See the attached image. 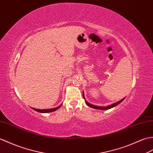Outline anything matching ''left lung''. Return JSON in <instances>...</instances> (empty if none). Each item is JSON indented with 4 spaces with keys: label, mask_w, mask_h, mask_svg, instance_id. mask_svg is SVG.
Listing matches in <instances>:
<instances>
[{
    "label": "left lung",
    "mask_w": 153,
    "mask_h": 153,
    "mask_svg": "<svg viewBox=\"0 0 153 153\" xmlns=\"http://www.w3.org/2000/svg\"><path fill=\"white\" fill-rule=\"evenodd\" d=\"M83 98L85 99V103H86L87 105L88 106H89V107L91 108H94V109H102V110H108V109H111V108H114V107H115L116 105L119 104L120 102H122L124 100V99H125V98H124L122 99V100H120V101L117 102H115V103H114V104H111V105H107V106H98V105H93V104H90V103H88L86 100H85V96H84L83 91Z\"/></svg>",
    "instance_id": "1"
}]
</instances>
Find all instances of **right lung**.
Returning a JSON list of instances; mask_svg holds the SVG:
<instances>
[{"label": "right lung", "mask_w": 153, "mask_h": 153, "mask_svg": "<svg viewBox=\"0 0 153 153\" xmlns=\"http://www.w3.org/2000/svg\"><path fill=\"white\" fill-rule=\"evenodd\" d=\"M62 105V104H61ZM61 105H60L59 106H58V107L56 108H52V109H36V108H31L32 109H33L34 110H35V111H36L39 113H50V112H53V111H56V110H57L60 106H61Z\"/></svg>", "instance_id": "1"}]
</instances>
